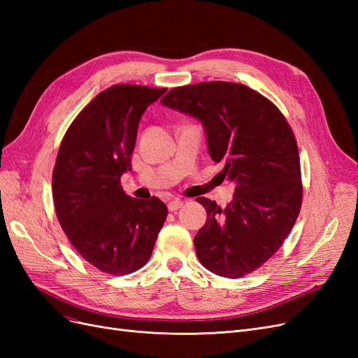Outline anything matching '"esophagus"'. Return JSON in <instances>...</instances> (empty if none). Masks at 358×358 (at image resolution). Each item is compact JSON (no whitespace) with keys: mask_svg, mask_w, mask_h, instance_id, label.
Returning a JSON list of instances; mask_svg holds the SVG:
<instances>
[{"mask_svg":"<svg viewBox=\"0 0 358 358\" xmlns=\"http://www.w3.org/2000/svg\"><path fill=\"white\" fill-rule=\"evenodd\" d=\"M182 206H183V201L179 200V199H173V200H170V201L167 203V208H169V210H171V212H175V210L180 209Z\"/></svg>","mask_w":358,"mask_h":358,"instance_id":"obj_1","label":"esophagus"}]
</instances>
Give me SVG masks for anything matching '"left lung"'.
<instances>
[{
	"mask_svg": "<svg viewBox=\"0 0 358 358\" xmlns=\"http://www.w3.org/2000/svg\"><path fill=\"white\" fill-rule=\"evenodd\" d=\"M161 104L196 117L209 155L236 183L221 209L199 197L208 221L194 237L200 263L224 278H242L272 257L301 206L300 161L284 115L241 83L203 82L171 90Z\"/></svg>",
	"mask_w": 358,
	"mask_h": 358,
	"instance_id": "obj_1",
	"label": "left lung"
}]
</instances>
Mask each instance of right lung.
Instances as JSON below:
<instances>
[{
	"mask_svg": "<svg viewBox=\"0 0 358 358\" xmlns=\"http://www.w3.org/2000/svg\"><path fill=\"white\" fill-rule=\"evenodd\" d=\"M166 90L115 85L100 92L62 138L52 194L64 233L86 262L112 275L143 267L167 216L159 199H133L121 176L131 170L137 129Z\"/></svg>",
	"mask_w": 358,
	"mask_h": 358,
	"instance_id": "1",
	"label": "right lung"
}]
</instances>
